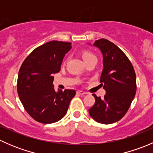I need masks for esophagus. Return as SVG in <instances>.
I'll return each instance as SVG.
<instances>
[{"label":"esophagus","instance_id":"obj_1","mask_svg":"<svg viewBox=\"0 0 153 153\" xmlns=\"http://www.w3.org/2000/svg\"><path fill=\"white\" fill-rule=\"evenodd\" d=\"M77 93H78V94H79V95H86V92H84V91L78 90V91H77Z\"/></svg>","mask_w":153,"mask_h":153}]
</instances>
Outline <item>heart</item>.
Here are the masks:
<instances>
[{
  "mask_svg": "<svg viewBox=\"0 0 153 153\" xmlns=\"http://www.w3.org/2000/svg\"><path fill=\"white\" fill-rule=\"evenodd\" d=\"M81 57H82L84 62L89 61V60H93V59L96 60V57H95V55H94L92 52H91L90 51H87V50L83 51V52H81Z\"/></svg>",
  "mask_w": 153,
  "mask_h": 153,
  "instance_id": "b5f03b06",
  "label": "heart"
}]
</instances>
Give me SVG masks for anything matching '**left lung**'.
Segmentation results:
<instances>
[{"label": "left lung", "instance_id": "8db88e82", "mask_svg": "<svg viewBox=\"0 0 153 153\" xmlns=\"http://www.w3.org/2000/svg\"><path fill=\"white\" fill-rule=\"evenodd\" d=\"M103 55V69L100 82L106 91L104 98L95 97L89 109L95 121L104 124L117 122L124 116L136 92V75L132 64L121 49L108 40L94 43Z\"/></svg>", "mask_w": 153, "mask_h": 153}]
</instances>
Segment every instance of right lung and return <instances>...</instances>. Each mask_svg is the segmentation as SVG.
I'll list each match as a JSON object with an SVG mask.
<instances>
[{
    "mask_svg": "<svg viewBox=\"0 0 153 153\" xmlns=\"http://www.w3.org/2000/svg\"><path fill=\"white\" fill-rule=\"evenodd\" d=\"M71 48V43L49 41L34 49L20 68L18 96L27 113L38 122L47 124L61 120L75 95L74 89L55 92L52 84V75L61 70L65 54Z\"/></svg>",
    "mask_w": 153,
    "mask_h": 153,
    "instance_id": "1",
    "label": "right lung"
}]
</instances>
